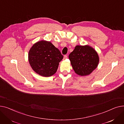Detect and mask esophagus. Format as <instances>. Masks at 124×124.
I'll list each match as a JSON object with an SVG mask.
<instances>
[{"instance_id": "1", "label": "esophagus", "mask_w": 124, "mask_h": 124, "mask_svg": "<svg viewBox=\"0 0 124 124\" xmlns=\"http://www.w3.org/2000/svg\"><path fill=\"white\" fill-rule=\"evenodd\" d=\"M68 57V56H67V55H64V56H63V58H64V59H67V58Z\"/></svg>"}]
</instances>
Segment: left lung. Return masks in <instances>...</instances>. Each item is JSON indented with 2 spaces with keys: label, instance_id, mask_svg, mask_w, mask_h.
Segmentation results:
<instances>
[{
  "label": "left lung",
  "instance_id": "1",
  "mask_svg": "<svg viewBox=\"0 0 124 124\" xmlns=\"http://www.w3.org/2000/svg\"><path fill=\"white\" fill-rule=\"evenodd\" d=\"M69 59L76 73L79 76L90 75L99 62L96 51L89 46H77L69 54Z\"/></svg>",
  "mask_w": 124,
  "mask_h": 124
}]
</instances>
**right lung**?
I'll return each instance as SVG.
<instances>
[{"label":"right lung","instance_id":"right-lung-1","mask_svg":"<svg viewBox=\"0 0 124 124\" xmlns=\"http://www.w3.org/2000/svg\"><path fill=\"white\" fill-rule=\"evenodd\" d=\"M63 55L50 41L35 43L28 53V61L32 70L39 75L48 77L54 75Z\"/></svg>","mask_w":124,"mask_h":124}]
</instances>
